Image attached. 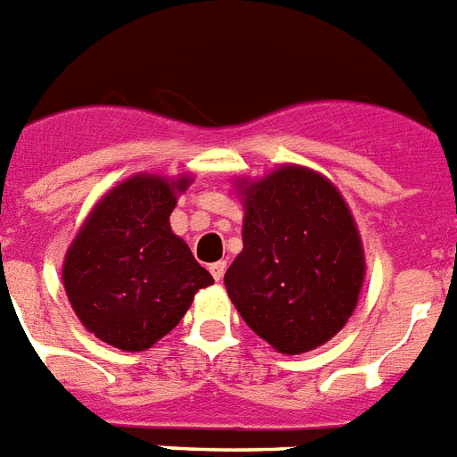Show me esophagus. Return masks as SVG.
Masks as SVG:
<instances>
[{
	"mask_svg": "<svg viewBox=\"0 0 457 457\" xmlns=\"http://www.w3.org/2000/svg\"><path fill=\"white\" fill-rule=\"evenodd\" d=\"M209 270H211V274H213V279L220 281L222 277H225V270H228V262H225V261H218V262H213V265H211Z\"/></svg>",
	"mask_w": 457,
	"mask_h": 457,
	"instance_id": "34e87169",
	"label": "esophagus"
}]
</instances>
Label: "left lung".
Masks as SVG:
<instances>
[{"instance_id":"8db88e82","label":"left lung","mask_w":457,"mask_h":457,"mask_svg":"<svg viewBox=\"0 0 457 457\" xmlns=\"http://www.w3.org/2000/svg\"><path fill=\"white\" fill-rule=\"evenodd\" d=\"M241 237L225 287L274 350L303 354L347 324L366 265L354 218L324 176L281 166L244 187Z\"/></svg>"}]
</instances>
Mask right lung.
I'll use <instances>...</instances> for the list:
<instances>
[{"instance_id":"1","label":"right lung","mask_w":457,"mask_h":457,"mask_svg":"<svg viewBox=\"0 0 457 457\" xmlns=\"http://www.w3.org/2000/svg\"><path fill=\"white\" fill-rule=\"evenodd\" d=\"M187 185L190 178H129L96 204L74 237L62 284L81 324L103 343L147 350L176 328L195 293L213 284L170 232L176 192Z\"/></svg>"}]
</instances>
